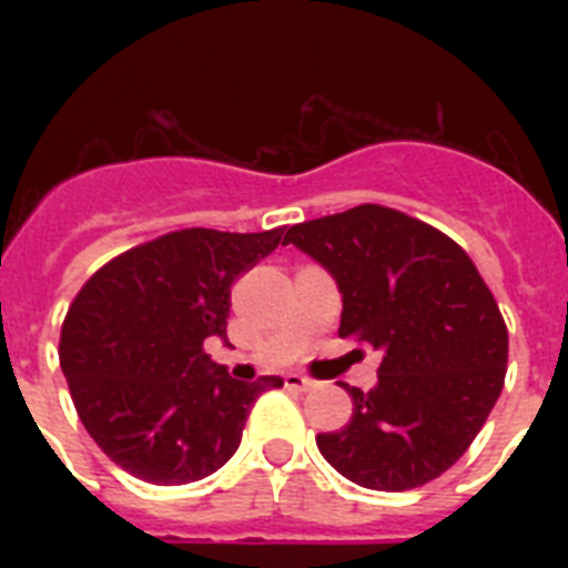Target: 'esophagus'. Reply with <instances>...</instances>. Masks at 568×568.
<instances>
[{"mask_svg":"<svg viewBox=\"0 0 568 568\" xmlns=\"http://www.w3.org/2000/svg\"><path fill=\"white\" fill-rule=\"evenodd\" d=\"M285 386L297 388V392H310V388H315V379L303 377V374H285Z\"/></svg>","mask_w":568,"mask_h":568,"instance_id":"1","label":"esophagus"}]
</instances>
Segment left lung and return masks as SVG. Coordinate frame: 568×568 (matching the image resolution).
<instances>
[{"label":"left lung","instance_id":"obj_1","mask_svg":"<svg viewBox=\"0 0 568 568\" xmlns=\"http://www.w3.org/2000/svg\"><path fill=\"white\" fill-rule=\"evenodd\" d=\"M285 244L338 285V336L383 354L377 386L347 388L351 424L318 433L347 480L404 493L448 471L501 395L507 327L466 250L386 205L297 223Z\"/></svg>","mask_w":568,"mask_h":568}]
</instances>
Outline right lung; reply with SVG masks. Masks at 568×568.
I'll list each match as a JSON object with an SVG mask.
<instances>
[{
    "label": "right lung",
    "instance_id": "right-lung-1",
    "mask_svg": "<svg viewBox=\"0 0 568 568\" xmlns=\"http://www.w3.org/2000/svg\"><path fill=\"white\" fill-rule=\"evenodd\" d=\"M182 230L146 241L84 283L61 327V372L84 430L123 471L180 486L239 450L250 406L283 377H230L203 351L226 338L232 283L283 241Z\"/></svg>",
    "mask_w": 568,
    "mask_h": 568
}]
</instances>
